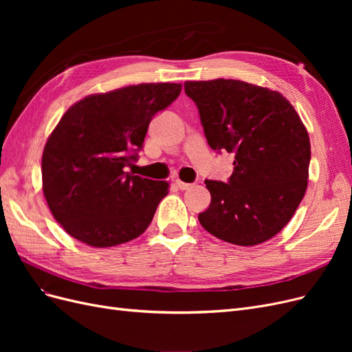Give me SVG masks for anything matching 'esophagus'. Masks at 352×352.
Wrapping results in <instances>:
<instances>
[{
	"mask_svg": "<svg viewBox=\"0 0 352 352\" xmlns=\"http://www.w3.org/2000/svg\"><path fill=\"white\" fill-rule=\"evenodd\" d=\"M175 185L180 189V190H185V189H188V188H190L192 185L190 184H186V182H182V180H175Z\"/></svg>",
	"mask_w": 352,
	"mask_h": 352,
	"instance_id": "obj_1",
	"label": "esophagus"
}]
</instances>
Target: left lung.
Instances as JSON below:
<instances>
[{"label": "left lung", "instance_id": "8db88e82", "mask_svg": "<svg viewBox=\"0 0 352 352\" xmlns=\"http://www.w3.org/2000/svg\"><path fill=\"white\" fill-rule=\"evenodd\" d=\"M211 150L235 155L228 182L206 179L211 202L199 212L211 235L241 247L269 241L304 198L310 138L279 92L242 80L185 82Z\"/></svg>", "mask_w": 352, "mask_h": 352}]
</instances>
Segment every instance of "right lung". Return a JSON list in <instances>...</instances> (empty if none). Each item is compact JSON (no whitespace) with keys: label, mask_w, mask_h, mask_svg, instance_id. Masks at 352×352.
Masks as SVG:
<instances>
[{"label":"right lung","mask_w":352,"mask_h":352,"mask_svg":"<svg viewBox=\"0 0 352 352\" xmlns=\"http://www.w3.org/2000/svg\"><path fill=\"white\" fill-rule=\"evenodd\" d=\"M180 83H141L80 100L65 113L42 154V189L70 236L95 248L146 230L168 184L124 172L138 160L153 117Z\"/></svg>","instance_id":"right-lung-1"}]
</instances>
